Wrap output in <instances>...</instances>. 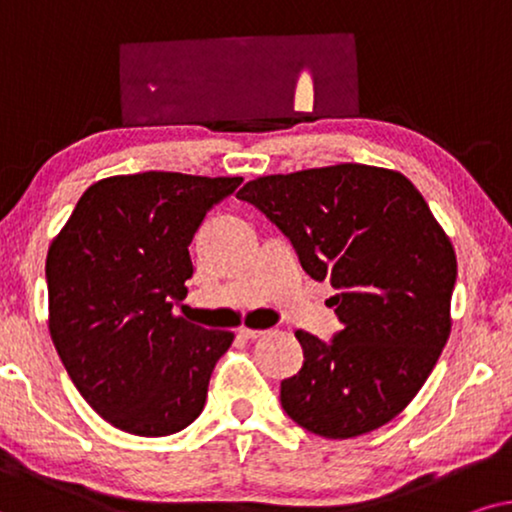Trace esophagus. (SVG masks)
<instances>
[{
    "label": "esophagus",
    "instance_id": "1",
    "mask_svg": "<svg viewBox=\"0 0 512 512\" xmlns=\"http://www.w3.org/2000/svg\"><path fill=\"white\" fill-rule=\"evenodd\" d=\"M238 335L245 337V339H257V337L264 335V330H255V327L241 325V327H238Z\"/></svg>",
    "mask_w": 512,
    "mask_h": 512
}]
</instances>
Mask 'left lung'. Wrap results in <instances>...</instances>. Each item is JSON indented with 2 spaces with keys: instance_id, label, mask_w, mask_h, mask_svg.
<instances>
[{
  "instance_id": "left-lung-1",
  "label": "left lung",
  "mask_w": 512,
  "mask_h": 512,
  "mask_svg": "<svg viewBox=\"0 0 512 512\" xmlns=\"http://www.w3.org/2000/svg\"><path fill=\"white\" fill-rule=\"evenodd\" d=\"M238 199L260 208L327 281L344 327L330 344L297 330L304 365L281 381L285 414L332 440L398 417L433 372L452 318L456 255L419 189L398 170L337 163L264 175Z\"/></svg>"
}]
</instances>
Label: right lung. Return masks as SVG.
Here are the masks:
<instances>
[{"mask_svg":"<svg viewBox=\"0 0 512 512\" xmlns=\"http://www.w3.org/2000/svg\"><path fill=\"white\" fill-rule=\"evenodd\" d=\"M243 177L114 175L95 182L46 255L49 330L67 374L102 419L161 438L206 405L215 363L234 342L173 304L194 267L189 243Z\"/></svg>","mask_w":512,"mask_h":512,"instance_id":"add662e5","label":"right lung"}]
</instances>
